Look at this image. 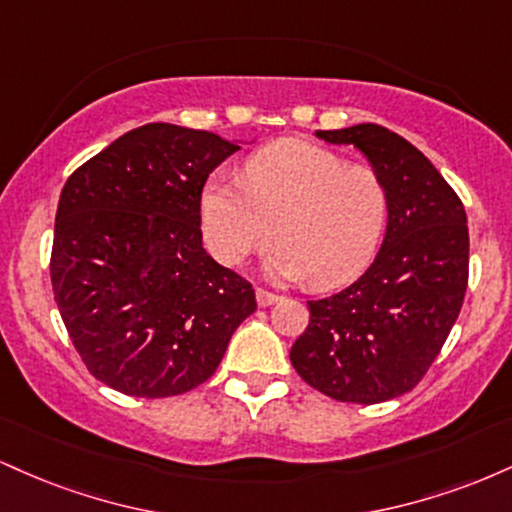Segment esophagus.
<instances>
[{
	"instance_id": "obj_1",
	"label": "esophagus",
	"mask_w": 512,
	"mask_h": 512,
	"mask_svg": "<svg viewBox=\"0 0 512 512\" xmlns=\"http://www.w3.org/2000/svg\"><path fill=\"white\" fill-rule=\"evenodd\" d=\"M276 301H279V296H276V293L267 291V289H257V303H260L262 308H267V305H274Z\"/></svg>"
}]
</instances>
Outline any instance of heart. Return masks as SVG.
Listing matches in <instances>:
<instances>
[{"label": "heart", "instance_id": "heart-1", "mask_svg": "<svg viewBox=\"0 0 512 512\" xmlns=\"http://www.w3.org/2000/svg\"><path fill=\"white\" fill-rule=\"evenodd\" d=\"M390 211L378 168L349 163L337 151L284 139L255 151L243 178H211L199 199L207 248L236 267L267 248L274 279L339 286L370 262Z\"/></svg>", "mask_w": 512, "mask_h": 512}]
</instances>
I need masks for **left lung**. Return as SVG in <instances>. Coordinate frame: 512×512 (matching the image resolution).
I'll use <instances>...</instances> for the list:
<instances>
[{
	"label": "left lung",
	"instance_id": "left-lung-1",
	"mask_svg": "<svg viewBox=\"0 0 512 512\" xmlns=\"http://www.w3.org/2000/svg\"><path fill=\"white\" fill-rule=\"evenodd\" d=\"M315 134L368 156L390 190V216L383 248L361 279L308 301L310 322L291 346V363L337 402H387L421 383L460 315L467 214L433 163L390 129L366 122Z\"/></svg>",
	"mask_w": 512,
	"mask_h": 512
}]
</instances>
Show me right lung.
Returning a JSON list of instances; mask_svg holds the SVG:
<instances>
[{
  "instance_id": "1",
  "label": "right lung",
  "mask_w": 512,
  "mask_h": 512,
  "mask_svg": "<svg viewBox=\"0 0 512 512\" xmlns=\"http://www.w3.org/2000/svg\"><path fill=\"white\" fill-rule=\"evenodd\" d=\"M236 142L151 122L64 182L50 279L76 354L132 397L195 390L257 310L248 279L202 248L204 182Z\"/></svg>"
}]
</instances>
